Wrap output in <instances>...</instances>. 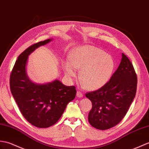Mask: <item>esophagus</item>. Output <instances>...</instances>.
Here are the masks:
<instances>
[{
  "mask_svg": "<svg viewBox=\"0 0 149 149\" xmlns=\"http://www.w3.org/2000/svg\"><path fill=\"white\" fill-rule=\"evenodd\" d=\"M83 96H84V95H83V94L81 91H77V97L82 98V97H83Z\"/></svg>",
  "mask_w": 149,
  "mask_h": 149,
  "instance_id": "34e87169",
  "label": "esophagus"
}]
</instances>
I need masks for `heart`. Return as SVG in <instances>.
Segmentation results:
<instances>
[{
  "label": "heart",
  "mask_w": 149,
  "mask_h": 149,
  "mask_svg": "<svg viewBox=\"0 0 149 149\" xmlns=\"http://www.w3.org/2000/svg\"><path fill=\"white\" fill-rule=\"evenodd\" d=\"M115 61L110 55L94 46H84L74 51L70 61L64 63L66 74L70 77L77 75L75 68L81 69L79 78L89 89H96L106 84L112 77Z\"/></svg>",
  "instance_id": "obj_1"
}]
</instances>
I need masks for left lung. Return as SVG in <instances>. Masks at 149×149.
I'll use <instances>...</instances> for the list:
<instances>
[{"label": "left lung", "mask_w": 149, "mask_h": 149, "mask_svg": "<svg viewBox=\"0 0 149 149\" xmlns=\"http://www.w3.org/2000/svg\"><path fill=\"white\" fill-rule=\"evenodd\" d=\"M137 75L132 63L124 53L119 67L109 81L86 96L92 102L88 120L96 129L106 130L118 124L135 97Z\"/></svg>", "instance_id": "obj_1"}]
</instances>
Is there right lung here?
I'll return each mask as SVG.
<instances>
[{"mask_svg": "<svg viewBox=\"0 0 149 149\" xmlns=\"http://www.w3.org/2000/svg\"><path fill=\"white\" fill-rule=\"evenodd\" d=\"M51 40L40 41L26 49L17 59L10 75V89L20 112L28 122L39 128L56 123L76 95L74 86H65L58 80L36 84L28 77L26 66L29 56Z\"/></svg>", "mask_w": 149, "mask_h": 149, "instance_id": "1", "label": "right lung"}]
</instances>
